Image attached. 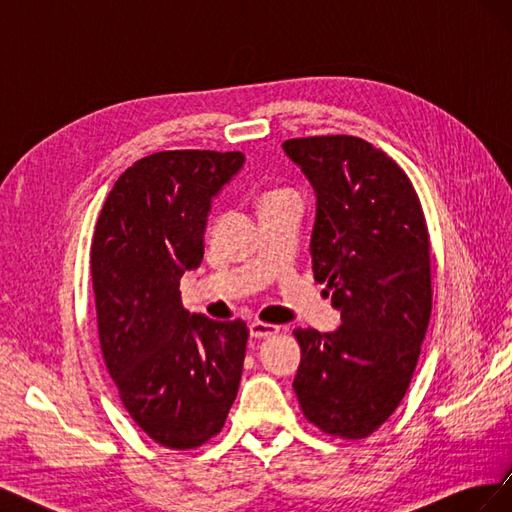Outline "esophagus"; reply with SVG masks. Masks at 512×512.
<instances>
[{
	"label": "esophagus",
	"instance_id": "1",
	"mask_svg": "<svg viewBox=\"0 0 512 512\" xmlns=\"http://www.w3.org/2000/svg\"><path fill=\"white\" fill-rule=\"evenodd\" d=\"M277 333H280V327H275V324H267V322H260V320L250 322V335L254 339H269Z\"/></svg>",
	"mask_w": 512,
	"mask_h": 512
}]
</instances>
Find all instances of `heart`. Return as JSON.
Returning a JSON list of instances; mask_svg holds the SVG:
<instances>
[{
  "label": "heart",
  "mask_w": 512,
  "mask_h": 512,
  "mask_svg": "<svg viewBox=\"0 0 512 512\" xmlns=\"http://www.w3.org/2000/svg\"><path fill=\"white\" fill-rule=\"evenodd\" d=\"M280 194H284V192H271V194L265 196V200H267V198H273V196H280Z\"/></svg>",
  "instance_id": "obj_1"
}]
</instances>
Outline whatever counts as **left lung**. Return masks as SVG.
<instances>
[{"label":"left lung","mask_w":512,"mask_h":512,"mask_svg":"<svg viewBox=\"0 0 512 512\" xmlns=\"http://www.w3.org/2000/svg\"><path fill=\"white\" fill-rule=\"evenodd\" d=\"M286 156L316 194L312 269L342 314L335 331L294 329V393L329 436L374 433L404 399L431 316L429 235L408 175L356 136L292 138Z\"/></svg>","instance_id":"8db88e82"}]
</instances>
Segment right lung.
<instances>
[{"instance_id":"add662e5","label":"right lung","mask_w":512,"mask_h":512,"mask_svg":"<svg viewBox=\"0 0 512 512\" xmlns=\"http://www.w3.org/2000/svg\"><path fill=\"white\" fill-rule=\"evenodd\" d=\"M241 151H160L108 194L91 241V280L108 374L151 440L175 451L220 433L237 397L247 327L190 316L179 280L205 254L211 200Z\"/></svg>"}]
</instances>
